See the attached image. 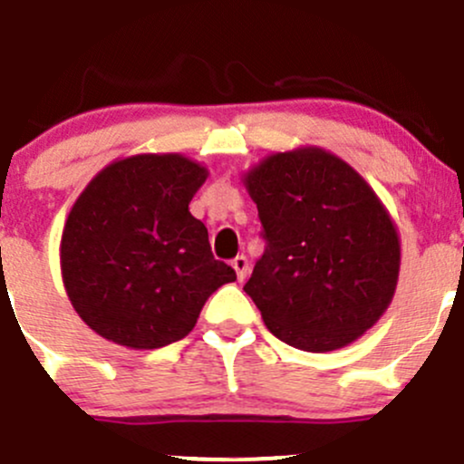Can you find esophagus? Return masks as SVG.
<instances>
[{
    "label": "esophagus",
    "mask_w": 464,
    "mask_h": 464,
    "mask_svg": "<svg viewBox=\"0 0 464 464\" xmlns=\"http://www.w3.org/2000/svg\"><path fill=\"white\" fill-rule=\"evenodd\" d=\"M231 266H233V271H236L237 280H245L246 273H248V260H246V256H237V257H233V260H231Z\"/></svg>",
    "instance_id": "34e87169"
}]
</instances>
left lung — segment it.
<instances>
[{
  "label": "left lung",
  "mask_w": 464,
  "mask_h": 464,
  "mask_svg": "<svg viewBox=\"0 0 464 464\" xmlns=\"http://www.w3.org/2000/svg\"><path fill=\"white\" fill-rule=\"evenodd\" d=\"M242 184L265 227L266 251L245 291L266 329L311 353L355 343L398 286L400 236L382 199L320 146L266 155Z\"/></svg>",
  "instance_id": "obj_1"
}]
</instances>
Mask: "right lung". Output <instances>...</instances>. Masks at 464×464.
I'll use <instances>...</instances> for the list:
<instances>
[{"mask_svg":"<svg viewBox=\"0 0 464 464\" xmlns=\"http://www.w3.org/2000/svg\"><path fill=\"white\" fill-rule=\"evenodd\" d=\"M207 178L182 153H138L106 164L75 199L60 242L62 282L97 335L135 351L167 347L236 280L188 211Z\"/></svg>","mask_w":464,"mask_h":464,"instance_id":"obj_1","label":"right lung"}]
</instances>
